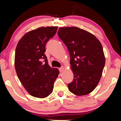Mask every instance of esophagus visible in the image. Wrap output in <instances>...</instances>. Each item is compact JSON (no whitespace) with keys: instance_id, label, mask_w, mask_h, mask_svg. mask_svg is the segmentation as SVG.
<instances>
[{"instance_id":"esophagus-1","label":"esophagus","mask_w":121,"mask_h":121,"mask_svg":"<svg viewBox=\"0 0 121 121\" xmlns=\"http://www.w3.org/2000/svg\"><path fill=\"white\" fill-rule=\"evenodd\" d=\"M64 67H62L60 68L59 69V72H62L64 70Z\"/></svg>"}]
</instances>
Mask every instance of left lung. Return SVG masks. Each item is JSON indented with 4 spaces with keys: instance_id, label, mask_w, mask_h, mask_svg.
Listing matches in <instances>:
<instances>
[{
    "instance_id": "1",
    "label": "left lung",
    "mask_w": 121,
    "mask_h": 121,
    "mask_svg": "<svg viewBox=\"0 0 121 121\" xmlns=\"http://www.w3.org/2000/svg\"><path fill=\"white\" fill-rule=\"evenodd\" d=\"M58 35L70 54L73 81L68 85L74 95L92 92L99 82L105 64L102 44L93 34L77 27H60Z\"/></svg>"
}]
</instances>
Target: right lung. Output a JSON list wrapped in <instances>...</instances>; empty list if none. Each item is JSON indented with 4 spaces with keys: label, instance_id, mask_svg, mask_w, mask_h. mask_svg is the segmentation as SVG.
<instances>
[{
    "label": "right lung",
    "instance_id": "right-lung-1",
    "mask_svg": "<svg viewBox=\"0 0 121 121\" xmlns=\"http://www.w3.org/2000/svg\"><path fill=\"white\" fill-rule=\"evenodd\" d=\"M58 27H41L29 31L20 39L15 54L16 74L26 90L32 96L44 98L53 91V84L59 73L52 68L44 54L48 41Z\"/></svg>",
    "mask_w": 121,
    "mask_h": 121
}]
</instances>
